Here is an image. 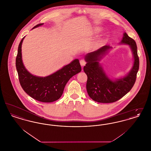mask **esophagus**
Listing matches in <instances>:
<instances>
[{
	"label": "esophagus",
	"mask_w": 151,
	"mask_h": 151,
	"mask_svg": "<svg viewBox=\"0 0 151 151\" xmlns=\"http://www.w3.org/2000/svg\"><path fill=\"white\" fill-rule=\"evenodd\" d=\"M80 65H81V66H84V65H85L86 64V60H84V59H81V60H80Z\"/></svg>",
	"instance_id": "obj_1"
}]
</instances>
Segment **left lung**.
<instances>
[{
	"instance_id": "1",
	"label": "left lung",
	"mask_w": 151,
	"mask_h": 151,
	"mask_svg": "<svg viewBox=\"0 0 151 151\" xmlns=\"http://www.w3.org/2000/svg\"><path fill=\"white\" fill-rule=\"evenodd\" d=\"M121 43L129 45L133 54L134 62L129 73L124 77L113 81L104 72L99 61L111 47L105 45L97 50L88 53L85 59L86 64L84 71L88 77L86 91L89 96L94 101L101 103H111L119 100L134 86L139 68L137 43L134 39L124 32Z\"/></svg>"
}]
</instances>
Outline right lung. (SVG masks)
<instances>
[{
	"label": "right lung",
	"mask_w": 151,
	"mask_h": 151,
	"mask_svg": "<svg viewBox=\"0 0 151 151\" xmlns=\"http://www.w3.org/2000/svg\"><path fill=\"white\" fill-rule=\"evenodd\" d=\"M43 24H37L33 29ZM24 37L19 43L16 59V70L22 88L36 100L43 102L58 100L62 96L68 80L81 71L79 59L73 60L70 64L46 77L34 76L26 70L22 61V45Z\"/></svg>",
	"instance_id": "1"
}]
</instances>
